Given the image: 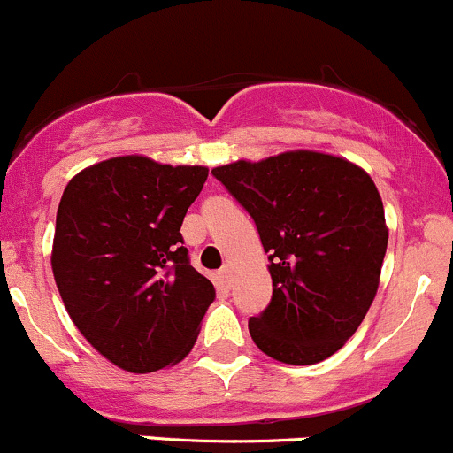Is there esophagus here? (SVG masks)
Instances as JSON below:
<instances>
[{
  "label": "esophagus",
  "instance_id": "1",
  "mask_svg": "<svg viewBox=\"0 0 453 453\" xmlns=\"http://www.w3.org/2000/svg\"><path fill=\"white\" fill-rule=\"evenodd\" d=\"M220 280H222V284H225L226 288L231 287V282H233V273H231V269H228V267L222 269V272H220Z\"/></svg>",
  "mask_w": 453,
  "mask_h": 453
}]
</instances>
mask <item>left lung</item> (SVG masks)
Instances as JSON below:
<instances>
[{"label": "left lung", "instance_id": "obj_1", "mask_svg": "<svg viewBox=\"0 0 453 453\" xmlns=\"http://www.w3.org/2000/svg\"><path fill=\"white\" fill-rule=\"evenodd\" d=\"M252 216L269 258L272 302L248 321L263 353L291 365L327 359L357 332L388 250L372 177L312 150L211 169Z\"/></svg>", "mask_w": 453, "mask_h": 453}]
</instances>
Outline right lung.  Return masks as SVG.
Returning <instances> with one entry per match:
<instances>
[{"instance_id":"add662e5","label":"right lung","mask_w":453,"mask_h":453,"mask_svg":"<svg viewBox=\"0 0 453 453\" xmlns=\"http://www.w3.org/2000/svg\"><path fill=\"white\" fill-rule=\"evenodd\" d=\"M207 173L117 156L65 186L50 252L55 284L76 329L117 368L154 372L195 347L216 288L190 265L180 228Z\"/></svg>"}]
</instances>
